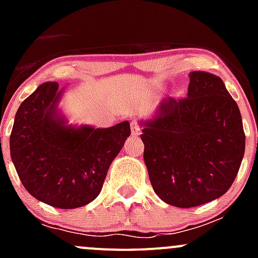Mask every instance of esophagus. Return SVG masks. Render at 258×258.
<instances>
[{"mask_svg": "<svg viewBox=\"0 0 258 258\" xmlns=\"http://www.w3.org/2000/svg\"><path fill=\"white\" fill-rule=\"evenodd\" d=\"M131 130H132V135H134V136H139V135L141 134V127L137 124V122H135V121L132 122Z\"/></svg>", "mask_w": 258, "mask_h": 258, "instance_id": "1", "label": "esophagus"}]
</instances>
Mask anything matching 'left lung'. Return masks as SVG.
Returning <instances> with one entry per match:
<instances>
[{"mask_svg":"<svg viewBox=\"0 0 258 258\" xmlns=\"http://www.w3.org/2000/svg\"><path fill=\"white\" fill-rule=\"evenodd\" d=\"M140 126L151 184L162 201L189 209L228 191L246 137L240 108L220 77L189 72L187 97L165 98Z\"/></svg>","mask_w":258,"mask_h":258,"instance_id":"8db88e82","label":"left lung"}]
</instances>
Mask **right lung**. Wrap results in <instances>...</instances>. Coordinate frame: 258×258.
Returning <instances> with one entry per match:
<instances>
[{
  "label": "right lung",
  "instance_id": "obj_1",
  "mask_svg": "<svg viewBox=\"0 0 258 258\" xmlns=\"http://www.w3.org/2000/svg\"><path fill=\"white\" fill-rule=\"evenodd\" d=\"M64 88L41 85L18 107L10 137L11 158L25 188L63 210L92 202L131 134L130 122L108 128L70 124L58 110Z\"/></svg>",
  "mask_w": 258,
  "mask_h": 258
}]
</instances>
